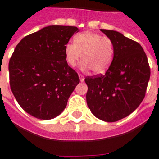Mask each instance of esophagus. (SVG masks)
<instances>
[{"label":"esophagus","instance_id":"esophagus-1","mask_svg":"<svg viewBox=\"0 0 159 159\" xmlns=\"http://www.w3.org/2000/svg\"><path fill=\"white\" fill-rule=\"evenodd\" d=\"M78 76H79L80 81H84V80H85V78H84V76L82 75V74H78Z\"/></svg>","mask_w":159,"mask_h":159}]
</instances>
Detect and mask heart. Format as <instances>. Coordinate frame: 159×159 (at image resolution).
Segmentation results:
<instances>
[{
  "label": "heart",
  "mask_w": 159,
  "mask_h": 159,
  "mask_svg": "<svg viewBox=\"0 0 159 159\" xmlns=\"http://www.w3.org/2000/svg\"><path fill=\"white\" fill-rule=\"evenodd\" d=\"M114 47L108 36L85 31L74 37V44L65 46V56L67 64L74 66L81 57L83 61L81 69H92L95 74H102L108 70L114 58Z\"/></svg>",
  "instance_id": "1"
}]
</instances>
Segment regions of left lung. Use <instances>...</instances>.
Instances as JSON below:
<instances>
[{"mask_svg":"<svg viewBox=\"0 0 159 159\" xmlns=\"http://www.w3.org/2000/svg\"><path fill=\"white\" fill-rule=\"evenodd\" d=\"M114 47L112 63L105 74L86 77V102L99 119L114 122L127 117L144 99L150 76L148 59L137 41L114 30H101Z\"/></svg>","mask_w":159,"mask_h":159,"instance_id":"obj_1","label":"left lung"}]
</instances>
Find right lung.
I'll use <instances>...</instances> for the list:
<instances>
[{"instance_id":"obj_1","label":"right lung","mask_w":159,"mask_h":159,"mask_svg":"<svg viewBox=\"0 0 159 159\" xmlns=\"http://www.w3.org/2000/svg\"><path fill=\"white\" fill-rule=\"evenodd\" d=\"M76 32L75 26H47L22 38L15 48L9 62L10 88L30 115L54 118L79 83L65 56V46Z\"/></svg>"}]
</instances>
